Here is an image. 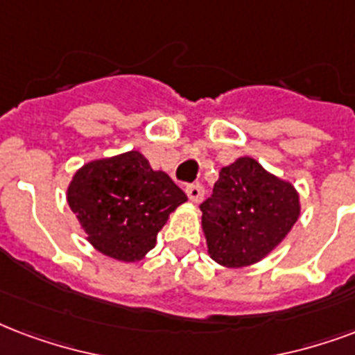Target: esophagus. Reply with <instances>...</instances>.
Here are the masks:
<instances>
[{"mask_svg": "<svg viewBox=\"0 0 355 355\" xmlns=\"http://www.w3.org/2000/svg\"><path fill=\"white\" fill-rule=\"evenodd\" d=\"M186 193H188L189 201L199 202L202 196H205V188H202L201 184H189V186H186Z\"/></svg>", "mask_w": 355, "mask_h": 355, "instance_id": "34e87169", "label": "esophagus"}]
</instances>
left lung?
<instances>
[{"mask_svg": "<svg viewBox=\"0 0 355 355\" xmlns=\"http://www.w3.org/2000/svg\"><path fill=\"white\" fill-rule=\"evenodd\" d=\"M201 210L210 259L225 268H242L285 240L300 218V196L291 182L243 156L221 169Z\"/></svg>", "mask_w": 355, "mask_h": 355, "instance_id": "obj_1", "label": "left lung"}]
</instances>
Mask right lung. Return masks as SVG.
I'll return each mask as SVG.
<instances>
[{
	"label": "right lung",
	"instance_id": "right-lung-1",
	"mask_svg": "<svg viewBox=\"0 0 355 355\" xmlns=\"http://www.w3.org/2000/svg\"><path fill=\"white\" fill-rule=\"evenodd\" d=\"M67 201L89 243L123 262L141 261L169 214L188 197L137 150L89 162L76 171Z\"/></svg>",
	"mask_w": 355,
	"mask_h": 355
}]
</instances>
